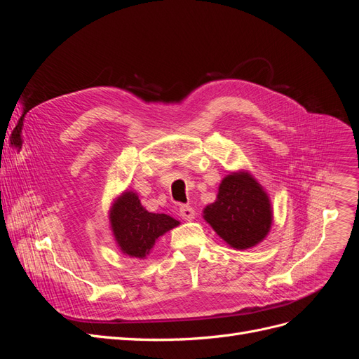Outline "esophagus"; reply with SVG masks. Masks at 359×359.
Wrapping results in <instances>:
<instances>
[{
	"label": "esophagus",
	"instance_id": "1",
	"mask_svg": "<svg viewBox=\"0 0 359 359\" xmlns=\"http://www.w3.org/2000/svg\"><path fill=\"white\" fill-rule=\"evenodd\" d=\"M180 212H181V217L184 220H193L194 219V210L191 208V206H181Z\"/></svg>",
	"mask_w": 359,
	"mask_h": 359
}]
</instances>
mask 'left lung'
<instances>
[{"mask_svg":"<svg viewBox=\"0 0 359 359\" xmlns=\"http://www.w3.org/2000/svg\"><path fill=\"white\" fill-rule=\"evenodd\" d=\"M205 220L233 248H248L266 236L273 211L262 187L248 173L227 175L217 201L203 211Z\"/></svg>","mask_w":359,"mask_h":359,"instance_id":"left-lung-1","label":"left lung"}]
</instances>
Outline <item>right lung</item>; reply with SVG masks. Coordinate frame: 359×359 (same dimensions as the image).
I'll return each mask as SVG.
<instances>
[{
  "instance_id": "1",
  "label": "right lung",
  "mask_w": 359,
  "mask_h": 359,
  "mask_svg": "<svg viewBox=\"0 0 359 359\" xmlns=\"http://www.w3.org/2000/svg\"><path fill=\"white\" fill-rule=\"evenodd\" d=\"M178 224L168 214L148 212L133 191H126L111 211L115 240L123 253L132 257H145L157 238Z\"/></svg>"
}]
</instances>
